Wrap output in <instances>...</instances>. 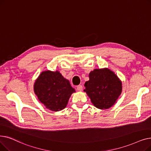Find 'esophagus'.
Instances as JSON below:
<instances>
[{
    "mask_svg": "<svg viewBox=\"0 0 151 151\" xmlns=\"http://www.w3.org/2000/svg\"><path fill=\"white\" fill-rule=\"evenodd\" d=\"M77 90L78 91H82V90H83V86L81 85H78L77 87Z\"/></svg>",
    "mask_w": 151,
    "mask_h": 151,
    "instance_id": "1",
    "label": "esophagus"
}]
</instances>
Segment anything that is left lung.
<instances>
[{"label":"left lung","mask_w":151,"mask_h":151,"mask_svg":"<svg viewBox=\"0 0 151 151\" xmlns=\"http://www.w3.org/2000/svg\"><path fill=\"white\" fill-rule=\"evenodd\" d=\"M89 81L85 83L84 91L96 107L110 108L120 95L122 83L113 71L107 68L95 69L89 74Z\"/></svg>","instance_id":"1"}]
</instances>
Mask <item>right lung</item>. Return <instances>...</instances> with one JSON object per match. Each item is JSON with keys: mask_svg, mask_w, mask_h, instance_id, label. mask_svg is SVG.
Segmentation results:
<instances>
[{"mask_svg": "<svg viewBox=\"0 0 151 151\" xmlns=\"http://www.w3.org/2000/svg\"><path fill=\"white\" fill-rule=\"evenodd\" d=\"M34 90L39 101L52 111L65 108L72 93L76 91L58 70L42 72L34 83Z\"/></svg>", "mask_w": 151, "mask_h": 151, "instance_id": "add662e5", "label": "right lung"}]
</instances>
